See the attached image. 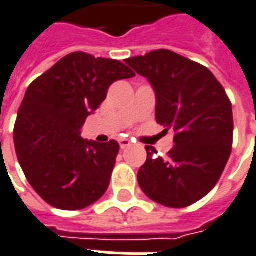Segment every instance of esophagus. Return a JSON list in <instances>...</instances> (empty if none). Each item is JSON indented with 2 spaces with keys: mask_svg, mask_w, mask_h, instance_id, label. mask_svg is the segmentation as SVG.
Masks as SVG:
<instances>
[{
  "mask_svg": "<svg viewBox=\"0 0 256 256\" xmlns=\"http://www.w3.org/2000/svg\"><path fill=\"white\" fill-rule=\"evenodd\" d=\"M130 146V140H128V139H121V140H120V148H121V150L128 148Z\"/></svg>",
  "mask_w": 256,
  "mask_h": 256,
  "instance_id": "1",
  "label": "esophagus"
}]
</instances>
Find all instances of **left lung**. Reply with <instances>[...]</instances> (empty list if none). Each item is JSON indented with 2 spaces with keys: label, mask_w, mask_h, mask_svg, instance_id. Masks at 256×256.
I'll use <instances>...</instances> for the list:
<instances>
[{
  "label": "left lung",
  "mask_w": 256,
  "mask_h": 256,
  "mask_svg": "<svg viewBox=\"0 0 256 256\" xmlns=\"http://www.w3.org/2000/svg\"><path fill=\"white\" fill-rule=\"evenodd\" d=\"M126 63L155 90L158 124L176 132L166 158L146 146L147 160L138 172L140 189L160 205L186 208L216 186L230 159V98L212 71L168 50L130 58Z\"/></svg>",
  "instance_id": "obj_1"
}]
</instances>
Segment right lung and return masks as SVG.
I'll return each mask as SVG.
<instances>
[{"mask_svg":"<svg viewBox=\"0 0 256 256\" xmlns=\"http://www.w3.org/2000/svg\"><path fill=\"white\" fill-rule=\"evenodd\" d=\"M135 72L114 59L72 52L32 82L13 130L26 180L51 206L80 210L106 192L120 146L89 142L80 128L109 86Z\"/></svg>","mask_w":256,"mask_h":256,"instance_id":"obj_1","label":"right lung"}]
</instances>
